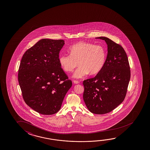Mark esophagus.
<instances>
[{
    "label": "esophagus",
    "mask_w": 150,
    "mask_h": 150,
    "mask_svg": "<svg viewBox=\"0 0 150 150\" xmlns=\"http://www.w3.org/2000/svg\"><path fill=\"white\" fill-rule=\"evenodd\" d=\"M73 82H74V83H76V84L79 83V81H76V80H74V81H73Z\"/></svg>",
    "instance_id": "34e87169"
}]
</instances>
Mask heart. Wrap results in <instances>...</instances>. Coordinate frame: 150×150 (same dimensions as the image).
<instances>
[{"label": "heart", "instance_id": "1", "mask_svg": "<svg viewBox=\"0 0 150 150\" xmlns=\"http://www.w3.org/2000/svg\"><path fill=\"white\" fill-rule=\"evenodd\" d=\"M69 54H62L59 60L64 71L70 73L77 65L74 77L82 78L86 75L98 74L103 69L106 63L107 51L104 47L92 43L79 42L69 48Z\"/></svg>", "mask_w": 150, "mask_h": 150}]
</instances>
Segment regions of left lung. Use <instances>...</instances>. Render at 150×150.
I'll list each match as a JSON object with an SVG mask.
<instances>
[{
	"mask_svg": "<svg viewBox=\"0 0 150 150\" xmlns=\"http://www.w3.org/2000/svg\"><path fill=\"white\" fill-rule=\"evenodd\" d=\"M108 54L103 69L95 77L83 81V99L92 113L103 115L117 108L125 98L131 72L127 55L122 46L108 38Z\"/></svg>",
	"mask_w": 150,
	"mask_h": 150,
	"instance_id": "1",
	"label": "left lung"
}]
</instances>
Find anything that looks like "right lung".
Instances as JSON below:
<instances>
[{"label": "right lung", "instance_id": "add662e5", "mask_svg": "<svg viewBox=\"0 0 150 150\" xmlns=\"http://www.w3.org/2000/svg\"><path fill=\"white\" fill-rule=\"evenodd\" d=\"M63 40L43 39L25 52L18 70V81L26 104L37 112H57L72 82L59 63Z\"/></svg>", "mask_w": 150, "mask_h": 150}]
</instances>
